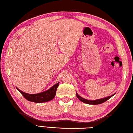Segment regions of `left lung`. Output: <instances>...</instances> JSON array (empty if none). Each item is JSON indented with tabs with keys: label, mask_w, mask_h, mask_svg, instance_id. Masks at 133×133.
Returning a JSON list of instances; mask_svg holds the SVG:
<instances>
[{
	"label": "left lung",
	"mask_w": 133,
	"mask_h": 133,
	"mask_svg": "<svg viewBox=\"0 0 133 133\" xmlns=\"http://www.w3.org/2000/svg\"><path fill=\"white\" fill-rule=\"evenodd\" d=\"M115 94V93L112 94V96H108L107 97H105V98H103L98 99H96V100H89V99H84V98H82L76 92V97H77V98H78L79 100H81L82 102H84V103H86L87 104H91V105H97V104H100L103 103V102L107 101V100H108L109 98H111L112 96H114Z\"/></svg>",
	"instance_id": "left-lung-1"
}]
</instances>
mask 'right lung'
Segmentation results:
<instances>
[{"label": "right lung", "instance_id": "1", "mask_svg": "<svg viewBox=\"0 0 133 133\" xmlns=\"http://www.w3.org/2000/svg\"><path fill=\"white\" fill-rule=\"evenodd\" d=\"M59 82L55 84L54 86H52L49 90L37 94L26 93V92L21 91L17 87H16V88L19 91L20 93L28 101L36 102V103H42V102L49 101L54 98L56 96V91L57 87L59 85Z\"/></svg>", "mask_w": 133, "mask_h": 133}]
</instances>
